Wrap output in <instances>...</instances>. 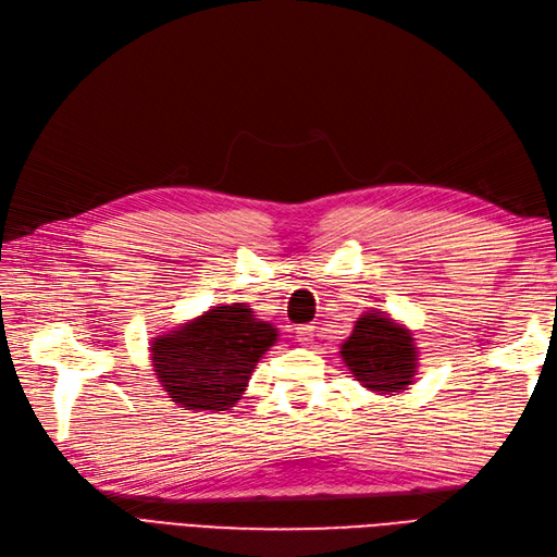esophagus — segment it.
<instances>
[{"label": "esophagus", "mask_w": 557, "mask_h": 557, "mask_svg": "<svg viewBox=\"0 0 557 557\" xmlns=\"http://www.w3.org/2000/svg\"><path fill=\"white\" fill-rule=\"evenodd\" d=\"M296 339H298L300 344H305V346H310V344L314 342V325H310V323L298 325V327H296Z\"/></svg>", "instance_id": "esophagus-1"}]
</instances>
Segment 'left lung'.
<instances>
[{
  "label": "left lung",
  "mask_w": 557,
  "mask_h": 557,
  "mask_svg": "<svg viewBox=\"0 0 557 557\" xmlns=\"http://www.w3.org/2000/svg\"><path fill=\"white\" fill-rule=\"evenodd\" d=\"M339 354L354 376L374 393L393 395L413 383L418 360L413 337L383 317V312L360 317Z\"/></svg>",
  "instance_id": "8db88e82"
}]
</instances>
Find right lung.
Returning a JSON list of instances; mask_svg holds the SVG:
<instances>
[{
    "label": "right lung",
    "mask_w": 557,
    "mask_h": 557,
    "mask_svg": "<svg viewBox=\"0 0 557 557\" xmlns=\"http://www.w3.org/2000/svg\"><path fill=\"white\" fill-rule=\"evenodd\" d=\"M277 327L255 319L245 302L222 305L153 342L156 374L185 410H230L250 381Z\"/></svg>",
    "instance_id": "1"
}]
</instances>
